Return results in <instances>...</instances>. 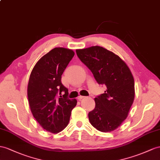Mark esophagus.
<instances>
[{
  "label": "esophagus",
  "instance_id": "1",
  "mask_svg": "<svg viewBox=\"0 0 160 160\" xmlns=\"http://www.w3.org/2000/svg\"><path fill=\"white\" fill-rule=\"evenodd\" d=\"M84 97H84V96H81V95H80V96L78 97V99L79 101H81L82 99H84Z\"/></svg>",
  "mask_w": 160,
  "mask_h": 160
}]
</instances>
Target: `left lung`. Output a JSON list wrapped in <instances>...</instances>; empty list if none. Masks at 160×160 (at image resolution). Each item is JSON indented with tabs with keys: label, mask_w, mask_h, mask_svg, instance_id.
<instances>
[{
	"label": "left lung",
	"mask_w": 160,
	"mask_h": 160,
	"mask_svg": "<svg viewBox=\"0 0 160 160\" xmlns=\"http://www.w3.org/2000/svg\"><path fill=\"white\" fill-rule=\"evenodd\" d=\"M76 51L97 82L107 87L105 93L95 98V108L88 113L89 121L101 132H112L126 120L133 103L132 72L119 56L103 47L93 46Z\"/></svg>",
	"instance_id": "obj_1"
}]
</instances>
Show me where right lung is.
I'll return each instance as SVG.
<instances>
[{"mask_svg": "<svg viewBox=\"0 0 160 160\" xmlns=\"http://www.w3.org/2000/svg\"><path fill=\"white\" fill-rule=\"evenodd\" d=\"M73 56L72 49H52L37 61L28 81V98L32 115L42 128L53 134L68 126L72 110L77 104L76 99H68V89L61 80Z\"/></svg>", "mask_w": 160, "mask_h": 160, "instance_id": "1", "label": "right lung"}]
</instances>
